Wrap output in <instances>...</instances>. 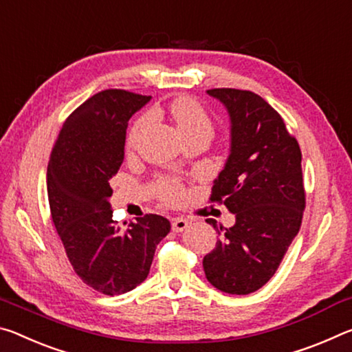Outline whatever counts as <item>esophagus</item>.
Here are the masks:
<instances>
[{
  "label": "esophagus",
  "mask_w": 352,
  "mask_h": 352,
  "mask_svg": "<svg viewBox=\"0 0 352 352\" xmlns=\"http://www.w3.org/2000/svg\"><path fill=\"white\" fill-rule=\"evenodd\" d=\"M188 226H190V221L187 218H182V217L173 218L171 221V229L175 230V232H182V230H186Z\"/></svg>",
  "instance_id": "1"
}]
</instances>
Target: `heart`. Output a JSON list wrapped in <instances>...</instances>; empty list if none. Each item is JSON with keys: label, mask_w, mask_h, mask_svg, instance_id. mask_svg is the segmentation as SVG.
<instances>
[{"label": "heart", "mask_w": 352, "mask_h": 352, "mask_svg": "<svg viewBox=\"0 0 352 352\" xmlns=\"http://www.w3.org/2000/svg\"><path fill=\"white\" fill-rule=\"evenodd\" d=\"M170 112L177 124V129L182 137L204 134L207 137L214 132V120L206 111L199 101L190 96H179L170 104ZM154 113L146 112L138 117L128 134V148H134L145 131L153 123ZM157 193L165 203L177 204L186 198V188L175 179H159L157 181Z\"/></svg>", "instance_id": "heart-1"}]
</instances>
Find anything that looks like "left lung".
Segmentation results:
<instances>
[{"label":"left lung","instance_id":"left-lung-1","mask_svg":"<svg viewBox=\"0 0 352 352\" xmlns=\"http://www.w3.org/2000/svg\"><path fill=\"white\" fill-rule=\"evenodd\" d=\"M232 123L230 155L212 187L210 203L235 214L217 226V245L203 258L207 280L230 295H248L273 278L298 234L306 209L301 148L284 118L250 90L210 89Z\"/></svg>","mask_w":352,"mask_h":352}]
</instances>
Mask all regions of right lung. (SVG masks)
Instances as JSON below:
<instances>
[{
	"instance_id": "add662e5",
	"label": "right lung",
	"mask_w": 352,
	"mask_h": 352,
	"mask_svg": "<svg viewBox=\"0 0 352 352\" xmlns=\"http://www.w3.org/2000/svg\"><path fill=\"white\" fill-rule=\"evenodd\" d=\"M148 101L123 89L98 91L68 115L46 171L51 218L68 261L85 285L109 296L146 279L155 246L171 229L165 217L146 214L124 230L107 201L129 118Z\"/></svg>"
}]
</instances>
